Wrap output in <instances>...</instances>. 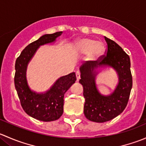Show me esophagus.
Here are the masks:
<instances>
[{"instance_id":"34e87169","label":"esophagus","mask_w":146,"mask_h":146,"mask_svg":"<svg viewBox=\"0 0 146 146\" xmlns=\"http://www.w3.org/2000/svg\"><path fill=\"white\" fill-rule=\"evenodd\" d=\"M76 78H77V81H78V80H80V71H77V72H76Z\"/></svg>"}]
</instances>
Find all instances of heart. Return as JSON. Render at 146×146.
<instances>
[{"label":"heart","mask_w":146,"mask_h":146,"mask_svg":"<svg viewBox=\"0 0 146 146\" xmlns=\"http://www.w3.org/2000/svg\"><path fill=\"white\" fill-rule=\"evenodd\" d=\"M75 49L78 54L85 55L88 54V59L95 61L102 55L104 46L101 42H96L95 39L90 38H83L76 42Z\"/></svg>","instance_id":"1"}]
</instances>
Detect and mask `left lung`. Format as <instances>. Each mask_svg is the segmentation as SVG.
<instances>
[{
  "instance_id": "1",
  "label": "left lung",
  "mask_w": 146,
  "mask_h": 146,
  "mask_svg": "<svg viewBox=\"0 0 146 146\" xmlns=\"http://www.w3.org/2000/svg\"><path fill=\"white\" fill-rule=\"evenodd\" d=\"M107 44L106 55L95 61H87L80 67L79 82L83 87L84 114L90 121L103 123L115 118L127 105L132 88L131 61L129 55L115 42L104 36ZM111 67L118 75L115 90L109 96L98 91L95 78L100 67Z\"/></svg>"
}]
</instances>
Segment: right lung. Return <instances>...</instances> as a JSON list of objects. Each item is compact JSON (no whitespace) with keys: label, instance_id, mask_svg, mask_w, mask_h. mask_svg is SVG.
<instances>
[{"label":"right lung","instance_id":"obj_1","mask_svg":"<svg viewBox=\"0 0 146 146\" xmlns=\"http://www.w3.org/2000/svg\"><path fill=\"white\" fill-rule=\"evenodd\" d=\"M63 32L46 34L25 48L15 62V86L24 111L30 117L42 121H52L64 112V94L76 80V73L59 78L45 92L32 90L27 83L26 72L28 64L40 46L54 42Z\"/></svg>","mask_w":146,"mask_h":146}]
</instances>
